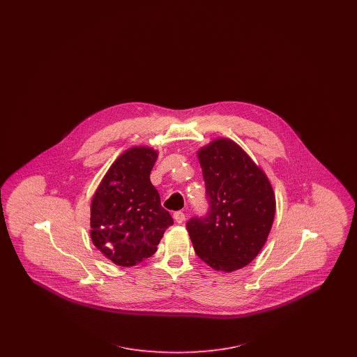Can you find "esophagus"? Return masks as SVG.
Listing matches in <instances>:
<instances>
[{"label": "esophagus", "instance_id": "1", "mask_svg": "<svg viewBox=\"0 0 357 357\" xmlns=\"http://www.w3.org/2000/svg\"><path fill=\"white\" fill-rule=\"evenodd\" d=\"M174 220H175L176 223H182V222L186 220V215H185L183 211H175L174 213Z\"/></svg>", "mask_w": 357, "mask_h": 357}]
</instances>
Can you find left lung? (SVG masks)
<instances>
[{
    "mask_svg": "<svg viewBox=\"0 0 357 357\" xmlns=\"http://www.w3.org/2000/svg\"><path fill=\"white\" fill-rule=\"evenodd\" d=\"M208 210L186 223L197 255L221 272L250 264L272 229L275 198L266 175L238 144L217 139L198 153Z\"/></svg>",
    "mask_w": 357,
    "mask_h": 357,
    "instance_id": "obj_1",
    "label": "left lung"
}]
</instances>
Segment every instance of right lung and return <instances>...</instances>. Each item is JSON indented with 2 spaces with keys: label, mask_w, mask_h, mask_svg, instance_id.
<instances>
[{
  "label": "right lung",
  "mask_w": 357,
  "mask_h": 357,
  "mask_svg": "<svg viewBox=\"0 0 357 357\" xmlns=\"http://www.w3.org/2000/svg\"><path fill=\"white\" fill-rule=\"evenodd\" d=\"M158 153L134 147L109 167L91 204L93 245L119 266H134L156 252L174 221L150 181Z\"/></svg>",
  "instance_id": "obj_1"
}]
</instances>
